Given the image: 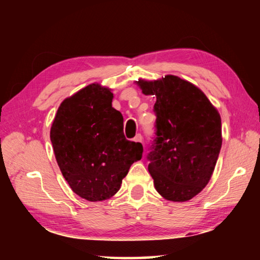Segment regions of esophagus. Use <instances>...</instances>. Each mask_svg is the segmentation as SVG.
Segmentation results:
<instances>
[{"instance_id":"1","label":"esophagus","mask_w":260,"mask_h":260,"mask_svg":"<svg viewBox=\"0 0 260 260\" xmlns=\"http://www.w3.org/2000/svg\"><path fill=\"white\" fill-rule=\"evenodd\" d=\"M134 141H135V142L142 143V135H141V134H136V136L134 138Z\"/></svg>"}]
</instances>
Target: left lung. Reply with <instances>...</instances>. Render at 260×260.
I'll return each instance as SVG.
<instances>
[{
  "label": "left lung",
  "mask_w": 260,
  "mask_h": 260,
  "mask_svg": "<svg viewBox=\"0 0 260 260\" xmlns=\"http://www.w3.org/2000/svg\"><path fill=\"white\" fill-rule=\"evenodd\" d=\"M142 93L155 95V138L148 170L164 199H192L210 181L221 149V119L205 94L175 76L139 81Z\"/></svg>",
  "instance_id": "obj_1"
}]
</instances>
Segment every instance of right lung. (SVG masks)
I'll return each instance as SVG.
<instances>
[{"label": "right lung", "mask_w": 260, "mask_h": 260, "mask_svg": "<svg viewBox=\"0 0 260 260\" xmlns=\"http://www.w3.org/2000/svg\"><path fill=\"white\" fill-rule=\"evenodd\" d=\"M112 99L108 88L91 83L61 102L50 129L61 174L90 202L112 197L131 165L142 158V144L125 138L124 118Z\"/></svg>", "instance_id": "right-lung-1"}]
</instances>
